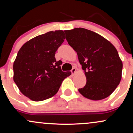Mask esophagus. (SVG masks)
Instances as JSON below:
<instances>
[{
    "mask_svg": "<svg viewBox=\"0 0 133 133\" xmlns=\"http://www.w3.org/2000/svg\"><path fill=\"white\" fill-rule=\"evenodd\" d=\"M71 72H72V75H74V74L76 73V69L75 68H72V69L71 70Z\"/></svg>",
    "mask_w": 133,
    "mask_h": 133,
    "instance_id": "1",
    "label": "esophagus"
}]
</instances>
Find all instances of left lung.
Listing matches in <instances>:
<instances>
[{"label":"left lung","instance_id":"obj_1","mask_svg":"<svg viewBox=\"0 0 133 133\" xmlns=\"http://www.w3.org/2000/svg\"><path fill=\"white\" fill-rule=\"evenodd\" d=\"M68 44L77 52L86 77V86L79 89L93 101L106 98L116 89L122 77L123 62L116 49L98 34L84 28L64 30Z\"/></svg>","mask_w":133,"mask_h":133}]
</instances>
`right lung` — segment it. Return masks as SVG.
I'll list each match as a JSON object with an SVG mask.
<instances>
[{"mask_svg":"<svg viewBox=\"0 0 133 133\" xmlns=\"http://www.w3.org/2000/svg\"><path fill=\"white\" fill-rule=\"evenodd\" d=\"M65 39L63 30L50 31L25 42L14 62L13 79L19 91L34 101L54 96L62 81L71 74L61 69L55 54Z\"/></svg>","mask_w":133,"mask_h":133,"instance_id":"obj_1","label":"right lung"}]
</instances>
